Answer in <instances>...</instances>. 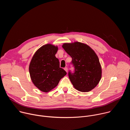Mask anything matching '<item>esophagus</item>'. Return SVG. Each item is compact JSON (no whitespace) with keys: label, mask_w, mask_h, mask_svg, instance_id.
<instances>
[{"label":"esophagus","mask_w":130,"mask_h":130,"mask_svg":"<svg viewBox=\"0 0 130 130\" xmlns=\"http://www.w3.org/2000/svg\"><path fill=\"white\" fill-rule=\"evenodd\" d=\"M64 70L67 72V71H68V68H67V67H65V68H64Z\"/></svg>","instance_id":"1"}]
</instances>
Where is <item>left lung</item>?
<instances>
[{"label": "left lung", "instance_id": "1", "mask_svg": "<svg viewBox=\"0 0 130 130\" xmlns=\"http://www.w3.org/2000/svg\"><path fill=\"white\" fill-rule=\"evenodd\" d=\"M62 47L72 58L75 72H68L69 78L76 89L88 92L99 83L102 69L98 57L89 46L76 42L64 43Z\"/></svg>", "mask_w": 130, "mask_h": 130}]
</instances>
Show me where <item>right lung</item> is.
I'll list each match as a JSON object with an SVG mask.
<instances>
[{
	"label": "right lung",
	"mask_w": 130,
	"mask_h": 130,
	"mask_svg": "<svg viewBox=\"0 0 130 130\" xmlns=\"http://www.w3.org/2000/svg\"><path fill=\"white\" fill-rule=\"evenodd\" d=\"M58 46L46 44L37 50L31 59L29 70L34 85L43 92H49L56 87L66 72L60 67L55 55Z\"/></svg>",
	"instance_id": "add662e5"
}]
</instances>
